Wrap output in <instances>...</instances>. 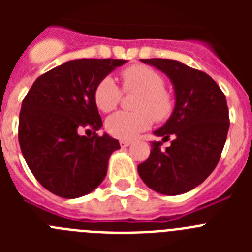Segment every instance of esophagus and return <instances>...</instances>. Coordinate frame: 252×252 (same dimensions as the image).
<instances>
[{
  "label": "esophagus",
  "instance_id": "esophagus-1",
  "mask_svg": "<svg viewBox=\"0 0 252 252\" xmlns=\"http://www.w3.org/2000/svg\"><path fill=\"white\" fill-rule=\"evenodd\" d=\"M130 144H131L130 140H120V146H121L122 149L130 146Z\"/></svg>",
  "mask_w": 252,
  "mask_h": 252
}]
</instances>
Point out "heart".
<instances>
[{"label": "heart", "instance_id": "b5f03b06", "mask_svg": "<svg viewBox=\"0 0 252 252\" xmlns=\"http://www.w3.org/2000/svg\"><path fill=\"white\" fill-rule=\"evenodd\" d=\"M122 92H136L132 112H116L106 121V130L117 139L128 140L151 127L154 119L158 122L168 120L174 111V95L164 86V78L158 70L144 64H133L120 74ZM122 92L111 77L102 78L94 87L93 98L102 112H111L119 106Z\"/></svg>", "mask_w": 252, "mask_h": 252}]
</instances>
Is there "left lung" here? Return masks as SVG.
I'll return each mask as SVG.
<instances>
[{
	"label": "left lung",
	"instance_id": "obj_1",
	"mask_svg": "<svg viewBox=\"0 0 252 252\" xmlns=\"http://www.w3.org/2000/svg\"><path fill=\"white\" fill-rule=\"evenodd\" d=\"M165 73L175 90V108L170 119L155 131L162 141L151 142L148 160L137 171L144 183L165 195H177L195 188L217 166L230 127L226 97L207 73L178 60L141 59Z\"/></svg>",
	"mask_w": 252,
	"mask_h": 252
}]
</instances>
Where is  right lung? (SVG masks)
<instances>
[{"label":"right lung","instance_id":"add662e5","mask_svg":"<svg viewBox=\"0 0 252 252\" xmlns=\"http://www.w3.org/2000/svg\"><path fill=\"white\" fill-rule=\"evenodd\" d=\"M127 62L75 59L40 75L22 101L19 142L36 180L53 194L78 198L95 189L107 174L119 140L102 127L93 92L102 78ZM83 129L93 130L83 137Z\"/></svg>","mask_w":252,"mask_h":252}]
</instances>
